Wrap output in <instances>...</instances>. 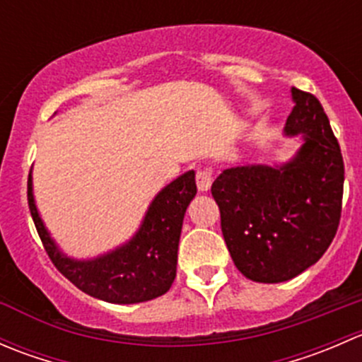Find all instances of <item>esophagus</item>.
Masks as SVG:
<instances>
[{
  "label": "esophagus",
  "instance_id": "1",
  "mask_svg": "<svg viewBox=\"0 0 362 362\" xmlns=\"http://www.w3.org/2000/svg\"><path fill=\"white\" fill-rule=\"evenodd\" d=\"M211 182H214V173H211L210 168H202L196 173V185H198L199 192H206L210 191Z\"/></svg>",
  "mask_w": 362,
  "mask_h": 362
}]
</instances>
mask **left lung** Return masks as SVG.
<instances>
[{
	"mask_svg": "<svg viewBox=\"0 0 362 362\" xmlns=\"http://www.w3.org/2000/svg\"><path fill=\"white\" fill-rule=\"evenodd\" d=\"M286 134L305 144L279 168L236 166L211 184L221 228L236 268L254 282L279 284L315 264L341 217V151L322 105L293 87Z\"/></svg>",
	"mask_w": 362,
	"mask_h": 362,
	"instance_id": "8db88e82",
	"label": "left lung"
}]
</instances>
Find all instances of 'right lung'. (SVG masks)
I'll use <instances>...</instances> for the list:
<instances>
[{
    "instance_id": "add662e5",
    "label": "right lung",
    "mask_w": 362,
    "mask_h": 362,
    "mask_svg": "<svg viewBox=\"0 0 362 362\" xmlns=\"http://www.w3.org/2000/svg\"><path fill=\"white\" fill-rule=\"evenodd\" d=\"M194 196V171H187L156 196L140 229L126 245L96 259L76 261L50 238L36 210L31 173L28 178L29 211L54 266L82 293L119 305L148 301L170 291L177 275L182 222Z\"/></svg>"
}]
</instances>
